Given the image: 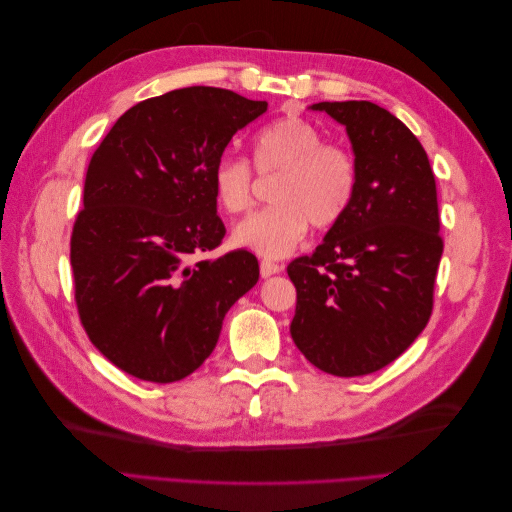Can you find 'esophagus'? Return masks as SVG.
<instances>
[{"label": "esophagus", "mask_w": 512, "mask_h": 512, "mask_svg": "<svg viewBox=\"0 0 512 512\" xmlns=\"http://www.w3.org/2000/svg\"><path fill=\"white\" fill-rule=\"evenodd\" d=\"M282 271V265H277V262H271V260H262L260 262V275L262 277H271L275 273Z\"/></svg>", "instance_id": "obj_1"}]
</instances>
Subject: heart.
I'll return each mask as SVG.
<instances>
[{"instance_id": "heart-1", "label": "heart", "mask_w": 512, "mask_h": 512, "mask_svg": "<svg viewBox=\"0 0 512 512\" xmlns=\"http://www.w3.org/2000/svg\"><path fill=\"white\" fill-rule=\"evenodd\" d=\"M254 164L260 175H280L273 188L275 207L239 222L232 243L271 260L297 250L309 224L329 228L342 220L359 177L352 151L324 141V132L303 117H284L260 130ZM211 183L224 211L250 209L254 173L245 158L226 153L213 164Z\"/></svg>"}]
</instances>
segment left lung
<instances>
[{
	"instance_id": "obj_1",
	"label": "left lung",
	"mask_w": 512,
	"mask_h": 512,
	"mask_svg": "<svg viewBox=\"0 0 512 512\" xmlns=\"http://www.w3.org/2000/svg\"><path fill=\"white\" fill-rule=\"evenodd\" d=\"M342 123L356 190L312 256L292 260L290 335L305 359L339 378L367 376L404 354L429 322L442 258L438 194L418 138L386 108L318 102Z\"/></svg>"
}]
</instances>
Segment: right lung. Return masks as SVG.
Masks as SVG:
<instances>
[{
	"label": "right lung",
	"instance_id": "right-lung-1",
	"mask_svg": "<svg viewBox=\"0 0 512 512\" xmlns=\"http://www.w3.org/2000/svg\"><path fill=\"white\" fill-rule=\"evenodd\" d=\"M267 106L220 87L168 91L123 113L89 162L70 241L76 307L91 344L138 380L190 376L258 282L245 250L190 256L224 239L211 170Z\"/></svg>",
	"mask_w": 512,
	"mask_h": 512
}]
</instances>
